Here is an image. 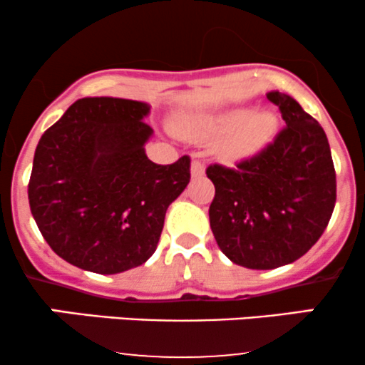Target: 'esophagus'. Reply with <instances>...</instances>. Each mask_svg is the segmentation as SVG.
Masks as SVG:
<instances>
[{
	"instance_id": "1",
	"label": "esophagus",
	"mask_w": 365,
	"mask_h": 365,
	"mask_svg": "<svg viewBox=\"0 0 365 365\" xmlns=\"http://www.w3.org/2000/svg\"><path fill=\"white\" fill-rule=\"evenodd\" d=\"M190 173L194 178H200L204 177V173H206V166H204V163L200 161V159H194L190 165Z\"/></svg>"
}]
</instances>
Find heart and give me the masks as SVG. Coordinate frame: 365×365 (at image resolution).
I'll return each instance as SVG.
<instances>
[{
  "instance_id": "heart-1",
  "label": "heart",
  "mask_w": 365,
  "mask_h": 365,
  "mask_svg": "<svg viewBox=\"0 0 365 365\" xmlns=\"http://www.w3.org/2000/svg\"><path fill=\"white\" fill-rule=\"evenodd\" d=\"M278 120L269 110L249 113L245 108H235L217 115L206 116L192 125V130L202 137L226 135L221 144L225 159L237 161L252 156L273 139Z\"/></svg>"
}]
</instances>
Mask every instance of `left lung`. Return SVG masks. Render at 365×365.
<instances>
[{"instance_id":"1","label":"left lung","mask_w":365,"mask_h":365,"mask_svg":"<svg viewBox=\"0 0 365 365\" xmlns=\"http://www.w3.org/2000/svg\"><path fill=\"white\" fill-rule=\"evenodd\" d=\"M287 123L237 168L211 165L216 194L209 223L226 257L249 269L297 261L319 240L336 202V173L324 130L295 99L267 92Z\"/></svg>"}]
</instances>
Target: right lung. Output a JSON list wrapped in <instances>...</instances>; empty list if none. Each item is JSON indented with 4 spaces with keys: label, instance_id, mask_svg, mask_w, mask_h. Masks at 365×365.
Listing matches in <instances>:
<instances>
[{
    "label": "right lung",
    "instance_id": "add662e5",
    "mask_svg": "<svg viewBox=\"0 0 365 365\" xmlns=\"http://www.w3.org/2000/svg\"><path fill=\"white\" fill-rule=\"evenodd\" d=\"M149 110L132 99H78L37 144L31 212L49 247L81 269L116 274L144 264L190 182L188 156L173 165L145 156Z\"/></svg>",
    "mask_w": 365,
    "mask_h": 365
}]
</instances>
